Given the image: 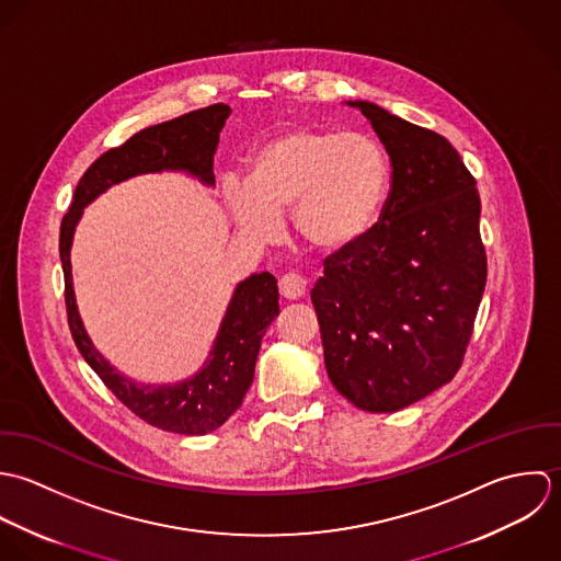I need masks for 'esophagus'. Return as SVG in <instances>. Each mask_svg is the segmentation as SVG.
Returning a JSON list of instances; mask_svg holds the SVG:
<instances>
[{
    "label": "esophagus",
    "instance_id": "obj_1",
    "mask_svg": "<svg viewBox=\"0 0 561 561\" xmlns=\"http://www.w3.org/2000/svg\"><path fill=\"white\" fill-rule=\"evenodd\" d=\"M306 288H308V282L306 277L297 275V273H286L282 279H279V293L282 297L295 301V299H301L306 295Z\"/></svg>",
    "mask_w": 561,
    "mask_h": 561
}]
</instances>
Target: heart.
Returning <instances> with one entry per match:
<instances>
[{
    "label": "heart",
    "instance_id": "obj_1",
    "mask_svg": "<svg viewBox=\"0 0 561 561\" xmlns=\"http://www.w3.org/2000/svg\"><path fill=\"white\" fill-rule=\"evenodd\" d=\"M388 180L386 151L373 136L290 127L251 156L244 186L225 184V208L255 240L273 238L279 215L293 210L297 236L332 253L357 242L377 221Z\"/></svg>",
    "mask_w": 561,
    "mask_h": 561
}]
</instances>
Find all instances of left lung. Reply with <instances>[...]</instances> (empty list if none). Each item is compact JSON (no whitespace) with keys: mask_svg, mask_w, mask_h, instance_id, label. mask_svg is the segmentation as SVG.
Masks as SVG:
<instances>
[{"mask_svg":"<svg viewBox=\"0 0 561 561\" xmlns=\"http://www.w3.org/2000/svg\"><path fill=\"white\" fill-rule=\"evenodd\" d=\"M390 156L379 221L325 257L312 288L325 368L364 412H397L448 383L463 362L488 277L474 178L445 136L370 102Z\"/></svg>","mask_w":561,"mask_h":561,"instance_id":"obj_1","label":"left lung"}]
</instances>
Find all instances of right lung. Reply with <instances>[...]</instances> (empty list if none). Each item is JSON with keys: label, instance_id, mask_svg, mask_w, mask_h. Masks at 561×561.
<instances>
[{"label": "right lung", "instance_id": "obj_1", "mask_svg": "<svg viewBox=\"0 0 561 561\" xmlns=\"http://www.w3.org/2000/svg\"><path fill=\"white\" fill-rule=\"evenodd\" d=\"M229 113L231 108L225 104L193 111L145 127L123 145L108 149L78 182L71 208L60 224L65 304L78 351L127 410L158 430L184 436H204L219 430L242 405L253 381L262 336L279 314L277 279L271 273H255L240 282L204 368L186 381L151 386L123 377L93 346L78 314L69 253L84 206L113 184L158 171H186L206 184H215L213 158Z\"/></svg>", "mask_w": 561, "mask_h": 561}]
</instances>
